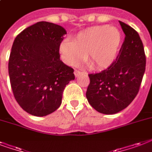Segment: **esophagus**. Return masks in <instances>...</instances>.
<instances>
[{
  "label": "esophagus",
  "instance_id": "obj_1",
  "mask_svg": "<svg viewBox=\"0 0 152 152\" xmlns=\"http://www.w3.org/2000/svg\"><path fill=\"white\" fill-rule=\"evenodd\" d=\"M82 74H83V72L79 71V70H77V69H76V70H75V75L76 77H78V76H79L80 75H82Z\"/></svg>",
  "mask_w": 152,
  "mask_h": 152
}]
</instances>
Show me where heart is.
<instances>
[{
	"label": "heart",
	"instance_id": "heart-1",
	"mask_svg": "<svg viewBox=\"0 0 152 152\" xmlns=\"http://www.w3.org/2000/svg\"><path fill=\"white\" fill-rule=\"evenodd\" d=\"M122 35L118 28L109 26H94L79 32L71 40L59 45V53L69 66H77L84 61L92 69H106L118 57Z\"/></svg>",
	"mask_w": 152,
	"mask_h": 152
}]
</instances>
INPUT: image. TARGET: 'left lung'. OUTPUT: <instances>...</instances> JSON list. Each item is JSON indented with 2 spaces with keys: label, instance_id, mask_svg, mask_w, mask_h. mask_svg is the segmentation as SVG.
Returning a JSON list of instances; mask_svg holds the SVG:
<instances>
[{
  "label": "left lung",
  "instance_id": "obj_1",
  "mask_svg": "<svg viewBox=\"0 0 152 152\" xmlns=\"http://www.w3.org/2000/svg\"><path fill=\"white\" fill-rule=\"evenodd\" d=\"M125 39L115 62L98 74L89 75L86 96L97 111L113 115L125 109L139 92L145 72L146 57L140 35L119 21Z\"/></svg>",
  "mask_w": 152,
  "mask_h": 152
}]
</instances>
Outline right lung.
<instances>
[{"label": "right lung", "mask_w": 152, "mask_h": 152, "mask_svg": "<svg viewBox=\"0 0 152 152\" xmlns=\"http://www.w3.org/2000/svg\"><path fill=\"white\" fill-rule=\"evenodd\" d=\"M66 29L39 21L16 37L9 60V75L14 98L34 116H45L61 103L62 92L75 79L74 69L60 60L59 45Z\"/></svg>", "instance_id": "right-lung-1"}]
</instances>
